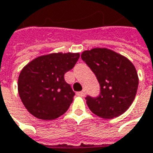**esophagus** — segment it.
<instances>
[{"instance_id":"obj_1","label":"esophagus","mask_w":153,"mask_h":153,"mask_svg":"<svg viewBox=\"0 0 153 153\" xmlns=\"http://www.w3.org/2000/svg\"><path fill=\"white\" fill-rule=\"evenodd\" d=\"M77 95L78 96H80V97H85V91H79V92L77 93Z\"/></svg>"}]
</instances>
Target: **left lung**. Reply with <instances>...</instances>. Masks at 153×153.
Segmentation results:
<instances>
[{"label":"left lung","mask_w":153,"mask_h":153,"mask_svg":"<svg viewBox=\"0 0 153 153\" xmlns=\"http://www.w3.org/2000/svg\"><path fill=\"white\" fill-rule=\"evenodd\" d=\"M81 57L96 74L101 86L98 97H86L90 110L102 119L123 114L137 92L139 78L134 64L126 56L105 47L84 51Z\"/></svg>","instance_id":"1"}]
</instances>
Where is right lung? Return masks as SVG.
Wrapping results in <instances>:
<instances>
[{
	"mask_svg": "<svg viewBox=\"0 0 153 153\" xmlns=\"http://www.w3.org/2000/svg\"><path fill=\"white\" fill-rule=\"evenodd\" d=\"M79 57V53L55 52L42 55L21 70L18 91L26 109L37 119L52 120L67 112L74 92L64 79Z\"/></svg>",
	"mask_w": 153,
	"mask_h": 153,
	"instance_id": "right-lung-1",
	"label": "right lung"
}]
</instances>
